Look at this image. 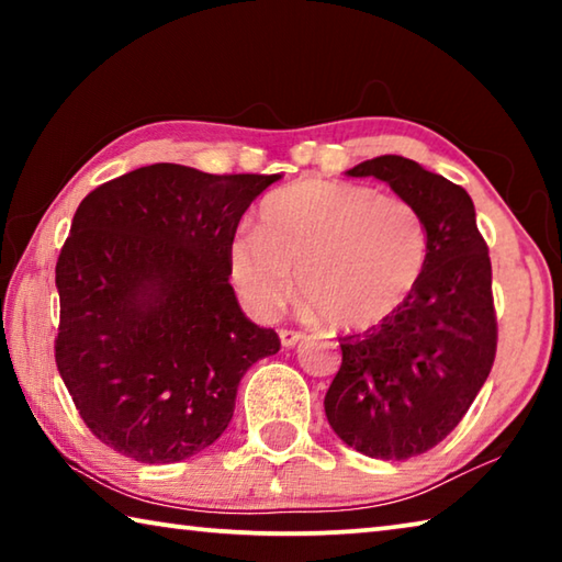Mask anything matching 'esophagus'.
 I'll return each instance as SVG.
<instances>
[{"label": "esophagus", "mask_w": 562, "mask_h": 562, "mask_svg": "<svg viewBox=\"0 0 562 562\" xmlns=\"http://www.w3.org/2000/svg\"><path fill=\"white\" fill-rule=\"evenodd\" d=\"M280 341L282 347H294L297 341H302V331L297 329H280Z\"/></svg>", "instance_id": "obj_1"}]
</instances>
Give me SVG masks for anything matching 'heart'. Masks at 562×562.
<instances>
[{
  "label": "heart",
  "mask_w": 562,
  "mask_h": 562,
  "mask_svg": "<svg viewBox=\"0 0 562 562\" xmlns=\"http://www.w3.org/2000/svg\"><path fill=\"white\" fill-rule=\"evenodd\" d=\"M429 235L416 207L341 180L302 178L260 203V231L227 243V274L245 307L268 319L292 292L331 329L376 327L412 297Z\"/></svg>",
  "instance_id": "heart-1"
}]
</instances>
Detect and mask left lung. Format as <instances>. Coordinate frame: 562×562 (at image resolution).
Returning a JSON list of instances; mask_svg holds the SVG:
<instances>
[{
	"label": "left lung",
	"instance_id": "obj_1",
	"mask_svg": "<svg viewBox=\"0 0 562 562\" xmlns=\"http://www.w3.org/2000/svg\"><path fill=\"white\" fill-rule=\"evenodd\" d=\"M347 176L384 180L429 235L412 297L382 325L339 339L341 367L325 396L341 441L369 459L404 461L443 441L491 374V258L461 186L404 156L364 160Z\"/></svg>",
	"mask_w": 562,
	"mask_h": 562
}]
</instances>
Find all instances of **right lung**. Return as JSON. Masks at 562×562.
Segmentation results:
<instances>
[{
    "mask_svg": "<svg viewBox=\"0 0 562 562\" xmlns=\"http://www.w3.org/2000/svg\"><path fill=\"white\" fill-rule=\"evenodd\" d=\"M282 176L156 164L83 198L56 262V367L99 441L176 463L231 424L237 384L280 339L245 317L227 243Z\"/></svg>",
    "mask_w": 562,
    "mask_h": 562,
    "instance_id": "1",
    "label": "right lung"
}]
</instances>
